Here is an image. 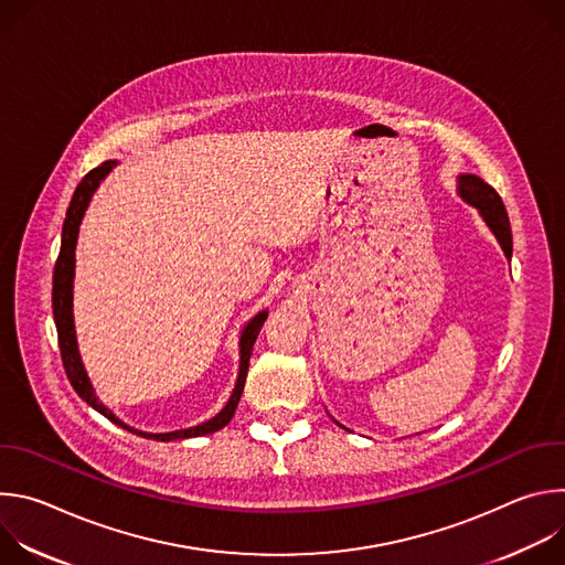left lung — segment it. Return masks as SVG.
Returning a JSON list of instances; mask_svg holds the SVG:
<instances>
[{
    "instance_id": "1",
    "label": "left lung",
    "mask_w": 565,
    "mask_h": 565,
    "mask_svg": "<svg viewBox=\"0 0 565 565\" xmlns=\"http://www.w3.org/2000/svg\"><path fill=\"white\" fill-rule=\"evenodd\" d=\"M458 194L462 201H467L469 205H473L480 212L482 221H486L488 227L494 232L505 257L510 259L512 257V227H510V218H508V212H505V205H503L499 192L473 174H460L458 177Z\"/></svg>"
}]
</instances>
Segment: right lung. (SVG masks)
<instances>
[{
  "label": "right lung",
  "mask_w": 565,
  "mask_h": 565,
  "mask_svg": "<svg viewBox=\"0 0 565 565\" xmlns=\"http://www.w3.org/2000/svg\"><path fill=\"white\" fill-rule=\"evenodd\" d=\"M116 160H105L103 166H98L96 170H92L83 181L77 183L73 199L68 203L66 210V218L62 225V246H60V255L55 262V270H53V319H55V329H57V342H60V355H62V364L66 371V377L71 382V386L75 388V393L83 397L89 407H94L98 414H103L107 420H111L114 425L138 434L142 438H153V440H183V438H196V436H205V434H214L218 429H223L238 405V397L244 393V384H246V375H248V366H250V355H253V347L257 342V335L264 327V321L268 317V310L257 312L241 333L238 340V375H236V384L234 391L227 399V405L207 423H201L196 427L190 429H179V431H170V434H145L138 429H131L129 425H125L122 420H118L103 402L96 397V391L87 377L85 364L79 360V351H77V342H75V327H73V275H75V244H77V232H79V223H83V216L89 207V201L94 196V192L98 190L100 181L116 168Z\"/></svg>",
  "instance_id": "right-lung-1"
}]
</instances>
